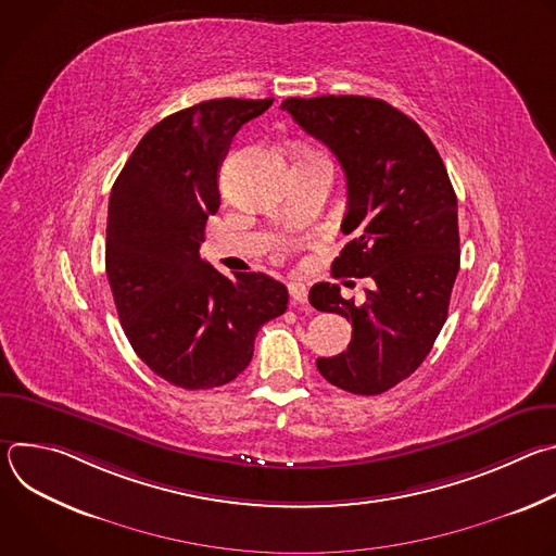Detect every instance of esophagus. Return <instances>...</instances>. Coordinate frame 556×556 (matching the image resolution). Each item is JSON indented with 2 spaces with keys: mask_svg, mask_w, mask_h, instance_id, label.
Instances as JSON below:
<instances>
[{
  "mask_svg": "<svg viewBox=\"0 0 556 556\" xmlns=\"http://www.w3.org/2000/svg\"><path fill=\"white\" fill-rule=\"evenodd\" d=\"M288 290H290V299L292 303H307V288L299 281H290L288 283Z\"/></svg>",
  "mask_w": 556,
  "mask_h": 556,
  "instance_id": "esophagus-1",
  "label": "esophagus"
}]
</instances>
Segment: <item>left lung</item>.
<instances>
[{"label":"left lung","mask_w":556,"mask_h":556,"mask_svg":"<svg viewBox=\"0 0 556 556\" xmlns=\"http://www.w3.org/2000/svg\"><path fill=\"white\" fill-rule=\"evenodd\" d=\"M281 110L332 149L348 178L350 242L332 270L374 281L361 305L334 283L312 286L316 309L352 321L348 350L316 367L350 393H382L420 367L446 321L459 270L453 185L420 125L380 99H286Z\"/></svg>","instance_id":"1"}]
</instances>
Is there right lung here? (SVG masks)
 Returning <instances> with one entry per match:
<instances>
[{
    "label": "right lung",
    "instance_id": "right-lung-1",
    "mask_svg": "<svg viewBox=\"0 0 556 556\" xmlns=\"http://www.w3.org/2000/svg\"><path fill=\"white\" fill-rule=\"evenodd\" d=\"M273 99H213L153 125L116 178L108 208L105 270L138 358L182 389L240 376L288 290L264 273L224 277L200 257L217 174L232 136Z\"/></svg>",
    "mask_w": 556,
    "mask_h": 556
}]
</instances>
